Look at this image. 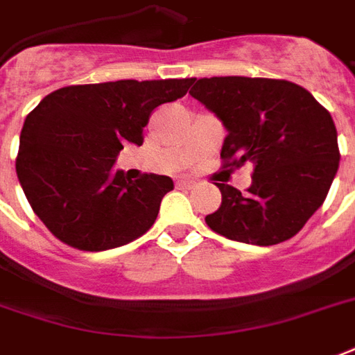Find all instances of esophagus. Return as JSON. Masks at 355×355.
Returning <instances> with one entry per match:
<instances>
[{
    "mask_svg": "<svg viewBox=\"0 0 355 355\" xmlns=\"http://www.w3.org/2000/svg\"><path fill=\"white\" fill-rule=\"evenodd\" d=\"M175 187L193 189V187H195V181H193V180H178V181H175Z\"/></svg>",
    "mask_w": 355,
    "mask_h": 355,
    "instance_id": "1",
    "label": "esophagus"
}]
</instances>
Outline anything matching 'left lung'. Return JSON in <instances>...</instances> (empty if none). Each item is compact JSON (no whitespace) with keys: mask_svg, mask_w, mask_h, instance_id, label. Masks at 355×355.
<instances>
[{"mask_svg":"<svg viewBox=\"0 0 355 355\" xmlns=\"http://www.w3.org/2000/svg\"><path fill=\"white\" fill-rule=\"evenodd\" d=\"M189 94L227 128L223 168L253 162L240 193L217 183L221 206L206 216L214 232L255 245L286 242L323 204L338 170L337 128L309 90L284 79L204 77Z\"/></svg>","mask_w":355,"mask_h":355,"instance_id":"left-lung-1","label":"left lung"}]
</instances>
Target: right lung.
I'll use <instances>...</instances> for the list:
<instances>
[{
	"instance_id": "add662e5",
	"label": "right lung",
	"mask_w": 355,
	"mask_h": 355,
	"mask_svg": "<svg viewBox=\"0 0 355 355\" xmlns=\"http://www.w3.org/2000/svg\"><path fill=\"white\" fill-rule=\"evenodd\" d=\"M191 81L71 85L45 96L26 117L17 175L54 236L83 252H103L151 229L174 181L157 174L132 181L113 172V162L123 146L144 144L155 107L187 94Z\"/></svg>"
}]
</instances>
